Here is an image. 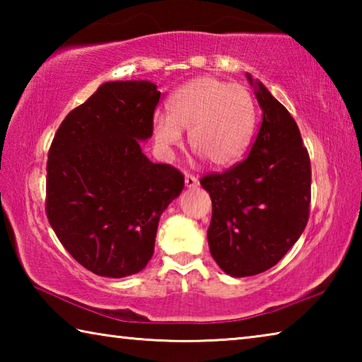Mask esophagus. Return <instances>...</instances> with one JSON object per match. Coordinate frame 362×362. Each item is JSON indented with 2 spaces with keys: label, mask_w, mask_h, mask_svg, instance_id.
I'll use <instances>...</instances> for the list:
<instances>
[{
  "label": "esophagus",
  "mask_w": 362,
  "mask_h": 362,
  "mask_svg": "<svg viewBox=\"0 0 362 362\" xmlns=\"http://www.w3.org/2000/svg\"><path fill=\"white\" fill-rule=\"evenodd\" d=\"M198 185H199V180L196 179L194 175H192V174L185 175V187L187 188H196Z\"/></svg>",
  "instance_id": "34e87169"
}]
</instances>
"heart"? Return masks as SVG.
Masks as SVG:
<instances>
[{"label":"heart","instance_id":"b5f03b06","mask_svg":"<svg viewBox=\"0 0 362 362\" xmlns=\"http://www.w3.org/2000/svg\"><path fill=\"white\" fill-rule=\"evenodd\" d=\"M168 116L153 118V137L163 150L182 144L188 131L189 148L214 168L240 161L252 139L257 108L241 84L214 76H198L182 84L166 103Z\"/></svg>","mask_w":362,"mask_h":362}]
</instances>
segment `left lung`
Here are the masks:
<instances>
[{
    "mask_svg": "<svg viewBox=\"0 0 362 362\" xmlns=\"http://www.w3.org/2000/svg\"><path fill=\"white\" fill-rule=\"evenodd\" d=\"M246 76L263 113L255 142L238 166L201 179L212 199L211 255L233 278L276 265L303 233L311 199L310 156L297 122L259 79Z\"/></svg>",
    "mask_w": 362,
    "mask_h": 362,
    "instance_id": "1",
    "label": "left lung"
}]
</instances>
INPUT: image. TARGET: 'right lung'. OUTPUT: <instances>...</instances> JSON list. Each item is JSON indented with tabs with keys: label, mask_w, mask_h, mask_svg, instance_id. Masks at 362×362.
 <instances>
[{
	"label": "right lung",
	"mask_w": 362,
	"mask_h": 362,
	"mask_svg": "<svg viewBox=\"0 0 362 362\" xmlns=\"http://www.w3.org/2000/svg\"><path fill=\"white\" fill-rule=\"evenodd\" d=\"M156 84L108 81L66 115L47 155L46 214L59 241L99 276L124 278L155 252L161 214L183 175L155 164L140 142L153 134Z\"/></svg>",
	"instance_id": "1"
}]
</instances>
